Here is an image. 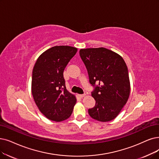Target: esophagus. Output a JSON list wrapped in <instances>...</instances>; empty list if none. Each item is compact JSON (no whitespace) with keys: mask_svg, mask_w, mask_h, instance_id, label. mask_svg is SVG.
Listing matches in <instances>:
<instances>
[{"mask_svg":"<svg viewBox=\"0 0 159 159\" xmlns=\"http://www.w3.org/2000/svg\"><path fill=\"white\" fill-rule=\"evenodd\" d=\"M78 96H79L80 98H84V97L85 96V94H78Z\"/></svg>","mask_w":159,"mask_h":159,"instance_id":"1","label":"esophagus"}]
</instances>
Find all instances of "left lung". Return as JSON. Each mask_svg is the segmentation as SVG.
<instances>
[{
	"label": "left lung",
	"mask_w": 159,
	"mask_h": 159,
	"mask_svg": "<svg viewBox=\"0 0 159 159\" xmlns=\"http://www.w3.org/2000/svg\"><path fill=\"white\" fill-rule=\"evenodd\" d=\"M81 58L87 70L91 93L96 101L89 116L101 122L116 118L127 102L130 93L128 68L121 56L104 48L80 50Z\"/></svg>",
	"instance_id": "1"
}]
</instances>
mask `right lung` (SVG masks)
Here are the masks:
<instances>
[{
    "label": "right lung",
    "mask_w": 159,
    "mask_h": 159,
    "mask_svg": "<svg viewBox=\"0 0 159 159\" xmlns=\"http://www.w3.org/2000/svg\"><path fill=\"white\" fill-rule=\"evenodd\" d=\"M78 49L56 46L42 53L33 70L31 92L40 112L56 122L70 117L76 103L74 94L66 88L63 72Z\"/></svg>",
    "instance_id": "1"
}]
</instances>
